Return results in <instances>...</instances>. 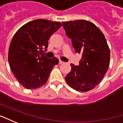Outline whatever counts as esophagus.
I'll return each mask as SVG.
<instances>
[{
  "instance_id": "1",
  "label": "esophagus",
  "mask_w": 123,
  "mask_h": 123,
  "mask_svg": "<svg viewBox=\"0 0 123 123\" xmlns=\"http://www.w3.org/2000/svg\"><path fill=\"white\" fill-rule=\"evenodd\" d=\"M64 63V62H62V61H59V64L60 65H61V64H63Z\"/></svg>"
}]
</instances>
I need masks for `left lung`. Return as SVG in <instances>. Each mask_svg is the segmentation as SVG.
I'll return each instance as SVG.
<instances>
[{
    "label": "left lung",
    "mask_w": 123,
    "mask_h": 123,
    "mask_svg": "<svg viewBox=\"0 0 123 123\" xmlns=\"http://www.w3.org/2000/svg\"><path fill=\"white\" fill-rule=\"evenodd\" d=\"M62 24L75 52L82 54L78 66L71 64L66 82L76 91L92 90L104 78L110 65V52L105 36L96 25L86 20Z\"/></svg>",
    "instance_id": "left-lung-1"
}]
</instances>
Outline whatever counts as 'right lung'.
I'll list each match as a JSON object with an SVG mask.
<instances>
[{"instance_id":"add662e5","label":"right lung","mask_w":123,"mask_h":123,"mask_svg":"<svg viewBox=\"0 0 123 123\" xmlns=\"http://www.w3.org/2000/svg\"><path fill=\"white\" fill-rule=\"evenodd\" d=\"M62 26L59 22L36 19L24 24L15 32L9 48L8 61L12 73L24 88L35 89L48 81L57 58L49 59L47 50L51 35Z\"/></svg>"}]
</instances>
